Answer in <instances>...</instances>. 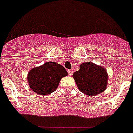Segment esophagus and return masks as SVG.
<instances>
[{
  "mask_svg": "<svg viewBox=\"0 0 133 133\" xmlns=\"http://www.w3.org/2000/svg\"><path fill=\"white\" fill-rule=\"evenodd\" d=\"M72 72H73V70H72V69H70V70H68V74H69V76H71L72 74Z\"/></svg>",
  "mask_w": 133,
  "mask_h": 133,
  "instance_id": "34e87169",
  "label": "esophagus"
}]
</instances>
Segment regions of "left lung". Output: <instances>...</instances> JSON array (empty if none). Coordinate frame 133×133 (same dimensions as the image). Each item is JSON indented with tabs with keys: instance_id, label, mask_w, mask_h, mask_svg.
Wrapping results in <instances>:
<instances>
[{
	"instance_id": "left-lung-1",
	"label": "left lung",
	"mask_w": 133,
	"mask_h": 133,
	"mask_svg": "<svg viewBox=\"0 0 133 133\" xmlns=\"http://www.w3.org/2000/svg\"><path fill=\"white\" fill-rule=\"evenodd\" d=\"M72 77L80 91L89 96H96L105 90L107 85V70L91 62L80 65V69L74 72Z\"/></svg>"
}]
</instances>
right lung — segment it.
Returning <instances> with one entry per match:
<instances>
[{
	"label": "right lung",
	"mask_w": 133,
	"mask_h": 133,
	"mask_svg": "<svg viewBox=\"0 0 133 133\" xmlns=\"http://www.w3.org/2000/svg\"><path fill=\"white\" fill-rule=\"evenodd\" d=\"M67 75V71L62 65L55 62H47L32 69L27 79L32 91L38 95H47L55 91L61 78Z\"/></svg>",
	"instance_id": "add662e5"
}]
</instances>
